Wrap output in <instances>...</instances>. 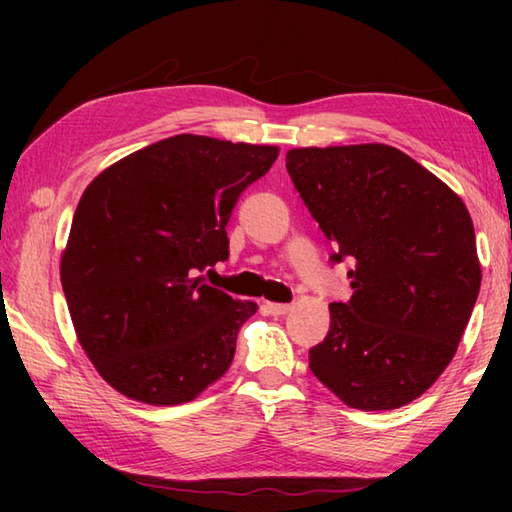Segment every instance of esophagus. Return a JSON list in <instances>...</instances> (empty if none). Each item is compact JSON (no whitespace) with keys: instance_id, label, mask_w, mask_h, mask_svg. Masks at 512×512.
<instances>
[{"instance_id":"34e87169","label":"esophagus","mask_w":512,"mask_h":512,"mask_svg":"<svg viewBox=\"0 0 512 512\" xmlns=\"http://www.w3.org/2000/svg\"><path fill=\"white\" fill-rule=\"evenodd\" d=\"M264 309L271 316H284V314H287V311H291V305H282V302H266Z\"/></svg>"}]
</instances>
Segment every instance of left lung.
I'll use <instances>...</instances> for the list:
<instances>
[{
	"label": "left lung",
	"mask_w": 512,
	"mask_h": 512,
	"mask_svg": "<svg viewBox=\"0 0 512 512\" xmlns=\"http://www.w3.org/2000/svg\"><path fill=\"white\" fill-rule=\"evenodd\" d=\"M287 171L332 241V262H352V298L329 305L311 372L352 409L418 400L454 359L479 296L465 203L386 144L291 149Z\"/></svg>",
	"instance_id": "8db88e82"
}]
</instances>
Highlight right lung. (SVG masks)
<instances>
[{
  "instance_id": "right-lung-1",
  "label": "right lung",
  "mask_w": 512,
  "mask_h": 512,
  "mask_svg": "<svg viewBox=\"0 0 512 512\" xmlns=\"http://www.w3.org/2000/svg\"><path fill=\"white\" fill-rule=\"evenodd\" d=\"M277 146L173 135L101 171L85 189L60 257L81 348L131 400L192 402L225 375L250 300L196 273L228 259L225 225Z\"/></svg>"
}]
</instances>
